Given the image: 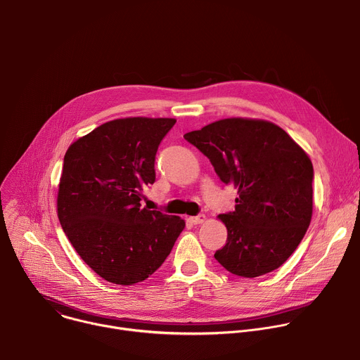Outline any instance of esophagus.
Returning a JSON list of instances; mask_svg holds the SVG:
<instances>
[{
    "label": "esophagus",
    "instance_id": "34e87169",
    "mask_svg": "<svg viewBox=\"0 0 360 360\" xmlns=\"http://www.w3.org/2000/svg\"><path fill=\"white\" fill-rule=\"evenodd\" d=\"M205 221H207V217H205L203 214H200V215H198V217H192V218H191V222H192L193 225H199V224H203Z\"/></svg>",
    "mask_w": 360,
    "mask_h": 360
}]
</instances>
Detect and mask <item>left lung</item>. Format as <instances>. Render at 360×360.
Instances as JSON below:
<instances>
[{
    "mask_svg": "<svg viewBox=\"0 0 360 360\" xmlns=\"http://www.w3.org/2000/svg\"><path fill=\"white\" fill-rule=\"evenodd\" d=\"M184 138L239 193L235 211L218 217L228 239L215 259L242 278L278 269L312 219L314 167L307 153L281 127L264 120H219Z\"/></svg>",
    "mask_w": 360,
    "mask_h": 360,
    "instance_id": "1",
    "label": "left lung"
}]
</instances>
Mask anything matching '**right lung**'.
Instances as JSON below:
<instances>
[{
  "mask_svg": "<svg viewBox=\"0 0 360 360\" xmlns=\"http://www.w3.org/2000/svg\"><path fill=\"white\" fill-rule=\"evenodd\" d=\"M174 118L131 117L78 138L64 157L57 212L81 259L102 279L134 285L155 272L185 228L175 215L141 207L155 182V155Z\"/></svg>",
  "mask_w": 360,
  "mask_h": 360,
  "instance_id": "right-lung-1",
  "label": "right lung"
}]
</instances>
